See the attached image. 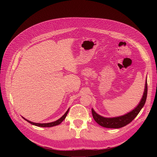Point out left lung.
Masks as SVG:
<instances>
[{"label": "left lung", "mask_w": 157, "mask_h": 157, "mask_svg": "<svg viewBox=\"0 0 157 157\" xmlns=\"http://www.w3.org/2000/svg\"><path fill=\"white\" fill-rule=\"evenodd\" d=\"M147 92V79L145 82V86L143 95L140 101L139 104L136 108L132 110L131 111L125 114H123L122 116L113 117V118H106L102 116H101L97 114L93 108H92V113L93 115V118L95 121L98 123V125L105 128H119L124 127L132 121L139 114L140 111L143 108L145 104Z\"/></svg>", "instance_id": "left-lung-1"}]
</instances>
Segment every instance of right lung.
Here are the masks:
<instances>
[{
    "label": "right lung",
    "instance_id": "right-lung-1",
    "mask_svg": "<svg viewBox=\"0 0 157 157\" xmlns=\"http://www.w3.org/2000/svg\"><path fill=\"white\" fill-rule=\"evenodd\" d=\"M69 111V108L67 109V111L65 112V113L63 115V116L59 118V120H57L56 121H53V122H50V123H34V122H32V121H30L27 119L25 118L24 117H22V118L25 120H26L27 121H28L29 123H31L32 125H36V126H37V127H54V126H56V125H58L60 124V123L64 120V119L66 118V116H67V114L68 113Z\"/></svg>",
    "mask_w": 157,
    "mask_h": 157
}]
</instances>
